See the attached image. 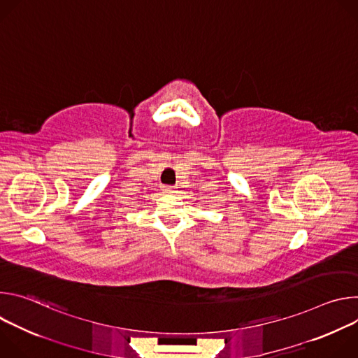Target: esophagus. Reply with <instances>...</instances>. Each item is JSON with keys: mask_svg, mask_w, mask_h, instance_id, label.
Masks as SVG:
<instances>
[{"mask_svg": "<svg viewBox=\"0 0 358 358\" xmlns=\"http://www.w3.org/2000/svg\"><path fill=\"white\" fill-rule=\"evenodd\" d=\"M163 189H164L166 192H174V189H173V185H164V187H163Z\"/></svg>", "mask_w": 358, "mask_h": 358, "instance_id": "1", "label": "esophagus"}]
</instances>
